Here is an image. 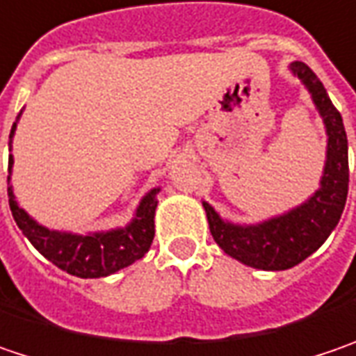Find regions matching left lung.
Segmentation results:
<instances>
[{
	"mask_svg": "<svg viewBox=\"0 0 356 356\" xmlns=\"http://www.w3.org/2000/svg\"><path fill=\"white\" fill-rule=\"evenodd\" d=\"M291 70L311 92L329 136L321 188L305 204L250 226L226 222L212 206L202 202L216 244L228 257L260 270H286L311 257L329 238L347 202L348 146L343 118L332 106L323 81L307 63L293 62Z\"/></svg>",
	"mask_w": 356,
	"mask_h": 356,
	"instance_id": "left-lung-1",
	"label": "left lung"
}]
</instances>
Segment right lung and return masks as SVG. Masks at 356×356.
Instances as JSON below:
<instances>
[{
	"label": "right lung",
	"instance_id": "right-lung-1",
	"mask_svg": "<svg viewBox=\"0 0 356 356\" xmlns=\"http://www.w3.org/2000/svg\"><path fill=\"white\" fill-rule=\"evenodd\" d=\"M19 118V116H17ZM15 132V124L11 128L9 138ZM11 146V142H9ZM13 166V156H9V172ZM160 188L150 190L140 206L136 208V216L126 228H116L108 232H94V234H74V232H60L49 230L38 224L24 208L15 202L13 188L9 186L8 176V196L9 208L13 220L27 240L51 260L58 268L80 278H99L118 273L120 268L130 266L132 262L140 260L148 252L154 240V214H156V194Z\"/></svg>",
	"mask_w": 356,
	"mask_h": 356
}]
</instances>
